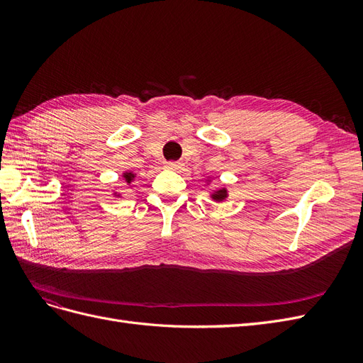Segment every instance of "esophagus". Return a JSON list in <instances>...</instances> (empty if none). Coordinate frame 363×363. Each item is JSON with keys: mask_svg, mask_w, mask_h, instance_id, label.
<instances>
[{"mask_svg": "<svg viewBox=\"0 0 363 363\" xmlns=\"http://www.w3.org/2000/svg\"><path fill=\"white\" fill-rule=\"evenodd\" d=\"M164 167H167L171 171H180L182 167H183V163H180V162H168L167 164H164Z\"/></svg>", "mask_w": 363, "mask_h": 363, "instance_id": "obj_1", "label": "esophagus"}]
</instances>
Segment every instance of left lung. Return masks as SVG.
<instances>
[{"label": "left lung", "instance_id": "left-lung-1", "mask_svg": "<svg viewBox=\"0 0 363 363\" xmlns=\"http://www.w3.org/2000/svg\"><path fill=\"white\" fill-rule=\"evenodd\" d=\"M211 196H212V200H215V201H224V200L227 199V196H228L227 188H219V189L213 191V192L211 194Z\"/></svg>", "mask_w": 363, "mask_h": 363}]
</instances>
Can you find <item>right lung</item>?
Returning <instances> with one entry per match:
<instances>
[{
  "mask_svg": "<svg viewBox=\"0 0 363 363\" xmlns=\"http://www.w3.org/2000/svg\"><path fill=\"white\" fill-rule=\"evenodd\" d=\"M123 177H124L125 183H127V184H130L131 182H133V180H135V177H136V174H133V172H131V171H127V172H124V174H123ZM113 195H115V196H121V194H118V192H115Z\"/></svg>",
  "mask_w": 363,
  "mask_h": 363,
  "instance_id": "1",
  "label": "right lung"
}]
</instances>
